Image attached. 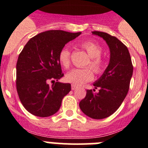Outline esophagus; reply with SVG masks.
<instances>
[{
  "mask_svg": "<svg viewBox=\"0 0 148 148\" xmlns=\"http://www.w3.org/2000/svg\"><path fill=\"white\" fill-rule=\"evenodd\" d=\"M78 88V87H77L76 85H74V84H72V86H71V89L73 90H75V89H77Z\"/></svg>",
  "mask_w": 148,
  "mask_h": 148,
  "instance_id": "obj_1",
  "label": "esophagus"
}]
</instances>
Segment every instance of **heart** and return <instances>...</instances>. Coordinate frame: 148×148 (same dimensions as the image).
Wrapping results in <instances>:
<instances>
[{
  "instance_id": "b5f03b06",
  "label": "heart",
  "mask_w": 148,
  "mask_h": 148,
  "mask_svg": "<svg viewBox=\"0 0 148 148\" xmlns=\"http://www.w3.org/2000/svg\"><path fill=\"white\" fill-rule=\"evenodd\" d=\"M82 49L86 51L90 56V60L87 66H90L95 74H101L105 69L106 62L101 57L102 48L92 40H86L81 44ZM59 62L64 67L68 68L70 65V52L67 47H64L61 49L58 54ZM90 68L73 69L65 76V79L69 83L74 85L80 86L90 82L93 78V73Z\"/></svg>"
}]
</instances>
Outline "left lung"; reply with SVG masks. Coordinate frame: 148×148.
<instances>
[{"label":"left lung","mask_w":148,"mask_h":148,"mask_svg":"<svg viewBox=\"0 0 148 148\" xmlns=\"http://www.w3.org/2000/svg\"><path fill=\"white\" fill-rule=\"evenodd\" d=\"M108 44L110 58L102 75L93 84L95 90H87L85 98L79 103L82 111L94 119L109 117L119 109L129 90L133 75V64L127 47L117 38L106 32L93 31Z\"/></svg>","instance_id":"1"}]
</instances>
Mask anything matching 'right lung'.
<instances>
[{
  "mask_svg": "<svg viewBox=\"0 0 148 148\" xmlns=\"http://www.w3.org/2000/svg\"><path fill=\"white\" fill-rule=\"evenodd\" d=\"M82 32L49 30L38 34L27 43L16 64V88L29 113L48 117L58 112L63 98L71 90L70 84L49 82L64 76L58 54L69 41Z\"/></svg>",
  "mask_w": 148,
  "mask_h": 148,
  "instance_id": "obj_1",
  "label": "right lung"
}]
</instances>
